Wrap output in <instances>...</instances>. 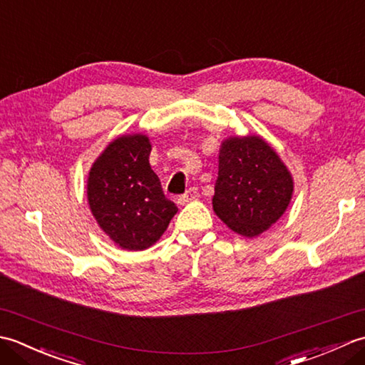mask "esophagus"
Returning a JSON list of instances; mask_svg holds the SVG:
<instances>
[{"label":"esophagus","mask_w":365,"mask_h":365,"mask_svg":"<svg viewBox=\"0 0 365 365\" xmlns=\"http://www.w3.org/2000/svg\"><path fill=\"white\" fill-rule=\"evenodd\" d=\"M196 197H197V191H196V188H190L187 192H185L183 196L178 197V204H180V205H185V204L191 202V200H192V199H196Z\"/></svg>","instance_id":"obj_1"}]
</instances>
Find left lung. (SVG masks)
Returning a JSON list of instances; mask_svg holds the SVG:
<instances>
[{
    "instance_id": "8db88e82",
    "label": "left lung",
    "mask_w": 365,
    "mask_h": 365,
    "mask_svg": "<svg viewBox=\"0 0 365 365\" xmlns=\"http://www.w3.org/2000/svg\"><path fill=\"white\" fill-rule=\"evenodd\" d=\"M213 210L235 234L254 238L281 218L293 177L276 150L257 135L230 136L220 149Z\"/></svg>"
}]
</instances>
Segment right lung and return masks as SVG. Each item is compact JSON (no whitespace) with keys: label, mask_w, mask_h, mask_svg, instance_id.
Here are the masks:
<instances>
[{"label":"right lung","mask_w":365,"mask_h":365,"mask_svg":"<svg viewBox=\"0 0 365 365\" xmlns=\"http://www.w3.org/2000/svg\"><path fill=\"white\" fill-rule=\"evenodd\" d=\"M150 150L149 136L122 135L98 155L88 175L92 215L100 229L127 251H144L157 243L177 213L150 168Z\"/></svg>","instance_id":"right-lung-1"}]
</instances>
